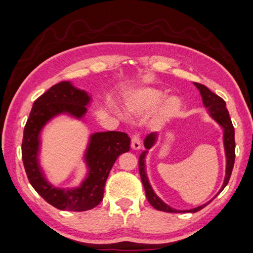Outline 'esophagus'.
Wrapping results in <instances>:
<instances>
[{"label": "esophagus", "instance_id": "obj_1", "mask_svg": "<svg viewBox=\"0 0 253 253\" xmlns=\"http://www.w3.org/2000/svg\"><path fill=\"white\" fill-rule=\"evenodd\" d=\"M131 149L133 150H139L141 148V141H140V136L138 133H135L131 137Z\"/></svg>", "mask_w": 253, "mask_h": 253}]
</instances>
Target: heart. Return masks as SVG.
<instances>
[{
  "label": "heart",
  "mask_w": 253,
  "mask_h": 253,
  "mask_svg": "<svg viewBox=\"0 0 253 253\" xmlns=\"http://www.w3.org/2000/svg\"><path fill=\"white\" fill-rule=\"evenodd\" d=\"M167 96V92L157 87H141L133 92L126 102L127 112L130 115H143L159 105L155 115L157 124H163L176 116L182 108V101L179 96Z\"/></svg>",
  "instance_id": "heart-1"
}]
</instances>
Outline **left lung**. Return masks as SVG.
Returning a JSON list of instances; mask_svg holds the SVG:
<instances>
[{
    "instance_id": "8db88e82",
    "label": "left lung",
    "mask_w": 253,
    "mask_h": 253,
    "mask_svg": "<svg viewBox=\"0 0 253 253\" xmlns=\"http://www.w3.org/2000/svg\"><path fill=\"white\" fill-rule=\"evenodd\" d=\"M194 85L199 88L203 104L204 106L207 107L209 110L210 116L212 118V120L216 121L221 126L222 129H224V146H225V153H226V175H225V180L224 183H222V186L219 191V193L225 189L226 185L228 184L231 172H232V168H234V163H235V128L232 126V123L230 120L228 110L226 107V103L222 100L221 97H219L217 94L212 93L209 87L203 85L201 83H196L194 82ZM157 137L158 133L157 132H151L146 137L145 141H143V145H145L146 150L141 152V155L139 157V173H140V177L142 181L143 187H145V192H146V196L148 202L150 203V205L155 207L158 211H167V212H196L201 211L202 209L209 204L206 203L204 205H201L196 209L193 210H187V211H177L172 209L169 205H167L165 202L161 201L159 197L156 195V193L153 192L152 187L150 185L149 181H148L147 177V173H146V155L149 149H151V147L155 145L157 141ZM218 193V194H219Z\"/></svg>"
}]
</instances>
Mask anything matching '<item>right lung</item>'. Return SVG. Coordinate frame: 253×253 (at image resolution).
<instances>
[{
  "label": "right lung",
  "instance_id": "right-lung-1",
  "mask_svg": "<svg viewBox=\"0 0 253 253\" xmlns=\"http://www.w3.org/2000/svg\"><path fill=\"white\" fill-rule=\"evenodd\" d=\"M90 102L91 96L85 91L74 87L69 81L60 82L35 101L24 128L22 159L29 183L44 201L61 211H84L100 204L113 165L118 156L130 149V138L126 132H95L90 136L84 155L87 174L80 186L58 189L46 180L38 162L42 129L61 114L81 120Z\"/></svg>",
  "mask_w": 253,
  "mask_h": 253
}]
</instances>
